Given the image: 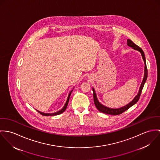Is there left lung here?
Wrapping results in <instances>:
<instances>
[{
    "mask_svg": "<svg viewBox=\"0 0 160 160\" xmlns=\"http://www.w3.org/2000/svg\"><path fill=\"white\" fill-rule=\"evenodd\" d=\"M127 45L130 47H132L133 49L136 50H138L139 52H141V53L142 54V58L144 61V63H145V71H144V77H143V79L142 81L141 85L140 87V89L139 91V92L138 94V95L134 98V99L129 102L128 104L126 105L125 106L121 107L120 108H110L108 107L104 106L103 105H102L98 100L97 97H96V94L95 93L94 89L92 88V91H93V98H94V104L96 107V108H98V110L104 113H106V114H109V115H120L122 113H123L126 110H127L129 108H130L133 105H134L139 99L141 92H142V89L144 86V84L147 80V75H148V71H147V65H146V61H145V54L143 52L142 49L138 46L137 45H136L132 41H131L130 39H128L127 40Z\"/></svg>",
    "mask_w": 160,
    "mask_h": 160,
    "instance_id": "8db88e82",
    "label": "left lung"
}]
</instances>
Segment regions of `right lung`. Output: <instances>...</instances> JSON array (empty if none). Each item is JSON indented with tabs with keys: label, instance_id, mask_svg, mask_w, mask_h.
<instances>
[{
	"label": "right lung",
	"instance_id": "1",
	"mask_svg": "<svg viewBox=\"0 0 160 160\" xmlns=\"http://www.w3.org/2000/svg\"><path fill=\"white\" fill-rule=\"evenodd\" d=\"M72 92V90L70 92V93H69V96H68L67 101H66V102L64 106V107H63L61 110H59V111H58V112H55V113H43V112H39V111H38V110H37V111L38 113H40L41 115H43V116H53V115H59V114L63 113V112L66 110V108H67L68 105L69 101V98H70V96H71V94Z\"/></svg>",
	"mask_w": 160,
	"mask_h": 160
}]
</instances>
